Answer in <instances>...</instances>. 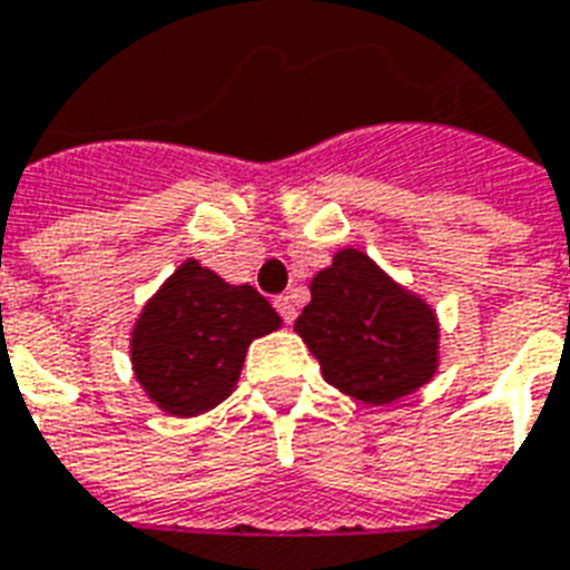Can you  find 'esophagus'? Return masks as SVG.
I'll list each match as a JSON object with an SVG mask.
<instances>
[{"mask_svg":"<svg viewBox=\"0 0 570 570\" xmlns=\"http://www.w3.org/2000/svg\"><path fill=\"white\" fill-rule=\"evenodd\" d=\"M276 312H279L285 324H291V321L297 317V306H294V299H291L288 294H282V297H276Z\"/></svg>","mask_w":570,"mask_h":570,"instance_id":"34e87169","label":"esophagus"}]
</instances>
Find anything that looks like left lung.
<instances>
[{
  "label": "left lung",
  "instance_id": "obj_1",
  "mask_svg": "<svg viewBox=\"0 0 570 570\" xmlns=\"http://www.w3.org/2000/svg\"><path fill=\"white\" fill-rule=\"evenodd\" d=\"M308 291L312 299L294 330L330 386L383 407L434 381L440 368L434 306L392 279L363 249H338Z\"/></svg>",
  "mask_w": 570,
  "mask_h": 570
}]
</instances>
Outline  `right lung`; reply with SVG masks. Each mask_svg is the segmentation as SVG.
<instances>
[{
  "label": "right lung",
  "instance_id": "right-lung-1",
  "mask_svg": "<svg viewBox=\"0 0 570 570\" xmlns=\"http://www.w3.org/2000/svg\"><path fill=\"white\" fill-rule=\"evenodd\" d=\"M279 326V312L253 285H232L187 258L136 317L130 363L163 413L189 419L235 392L249 345Z\"/></svg>",
  "mask_w": 570,
  "mask_h": 570
}]
</instances>
